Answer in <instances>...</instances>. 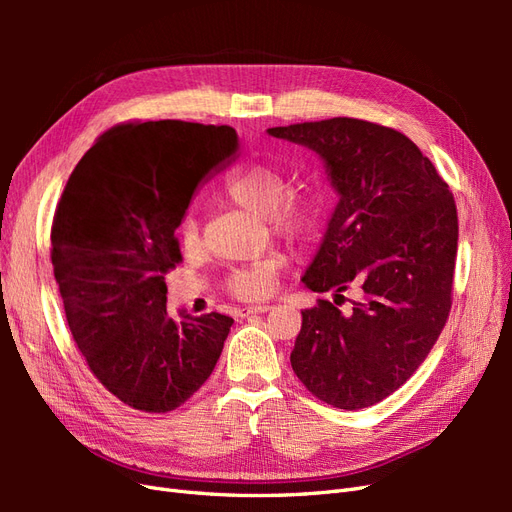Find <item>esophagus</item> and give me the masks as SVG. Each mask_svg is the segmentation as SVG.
I'll return each mask as SVG.
<instances>
[{"label":"esophagus","mask_w":512,"mask_h":512,"mask_svg":"<svg viewBox=\"0 0 512 512\" xmlns=\"http://www.w3.org/2000/svg\"><path fill=\"white\" fill-rule=\"evenodd\" d=\"M271 312V305H254V307H245L241 316H250V314H267Z\"/></svg>","instance_id":"esophagus-1"}]
</instances>
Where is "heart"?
<instances>
[{
  "instance_id": "heart-1",
  "label": "heart",
  "mask_w": 512,
  "mask_h": 512,
  "mask_svg": "<svg viewBox=\"0 0 512 512\" xmlns=\"http://www.w3.org/2000/svg\"><path fill=\"white\" fill-rule=\"evenodd\" d=\"M224 198L235 207L269 218L273 232L288 241H307L318 228L320 205L312 194H290V177L282 166L271 162H247L237 166L226 177ZM177 239L183 252L198 247V224L192 215H185L177 228ZM280 260L275 256L262 258L250 267L230 273L226 288L243 301L267 299L275 288V275Z\"/></svg>"
}]
</instances>
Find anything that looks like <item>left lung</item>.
<instances>
[{
  "mask_svg": "<svg viewBox=\"0 0 512 512\" xmlns=\"http://www.w3.org/2000/svg\"><path fill=\"white\" fill-rule=\"evenodd\" d=\"M318 153L339 194L303 284L333 292L303 309L294 374L333 408L361 410L395 393L438 342L457 258L451 190L408 136L333 117L267 130ZM362 299L339 310L343 290Z\"/></svg>",
  "mask_w": 512,
  "mask_h": 512,
  "instance_id": "obj_1",
  "label": "left lung"
}]
</instances>
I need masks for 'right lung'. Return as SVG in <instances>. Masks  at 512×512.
Here are the masks:
<instances>
[{
  "label": "right lung",
  "mask_w": 512,
  "mask_h": 512,
  "mask_svg": "<svg viewBox=\"0 0 512 512\" xmlns=\"http://www.w3.org/2000/svg\"><path fill=\"white\" fill-rule=\"evenodd\" d=\"M230 126L121 123L76 164L55 211L51 260L68 327L89 369L123 404L170 412L218 363L232 318H173L164 275L179 228L211 175L237 160Z\"/></svg>",
  "instance_id": "1"
}]
</instances>
